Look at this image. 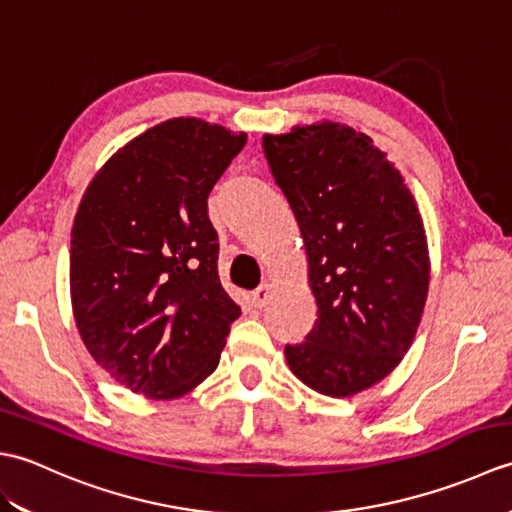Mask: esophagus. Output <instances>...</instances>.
Segmentation results:
<instances>
[{"label":"esophagus","instance_id":"34e87169","mask_svg":"<svg viewBox=\"0 0 512 512\" xmlns=\"http://www.w3.org/2000/svg\"><path fill=\"white\" fill-rule=\"evenodd\" d=\"M270 297H273V286L262 284L253 292V295H250V301H253L255 308H264L266 303L270 301Z\"/></svg>","mask_w":512,"mask_h":512}]
</instances>
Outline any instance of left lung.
<instances>
[{"label": "left lung", "mask_w": 512, "mask_h": 512, "mask_svg": "<svg viewBox=\"0 0 512 512\" xmlns=\"http://www.w3.org/2000/svg\"><path fill=\"white\" fill-rule=\"evenodd\" d=\"M262 147L299 224L319 312L306 341L286 345L288 367L323 396H354L394 372L418 332L431 262L416 198L350 125H295Z\"/></svg>", "instance_id": "1"}]
</instances>
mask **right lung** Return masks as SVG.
Returning <instances> with one entry per match:
<instances>
[{"mask_svg":"<svg viewBox=\"0 0 512 512\" xmlns=\"http://www.w3.org/2000/svg\"><path fill=\"white\" fill-rule=\"evenodd\" d=\"M246 138L169 118L118 149L83 193L70 246L74 321L94 361L134 394H189L215 372L242 314L217 275L206 200Z\"/></svg>","mask_w":512,"mask_h":512,"instance_id":"1","label":"right lung"}]
</instances>
